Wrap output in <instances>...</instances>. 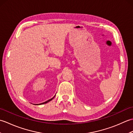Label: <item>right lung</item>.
Returning a JSON list of instances; mask_svg holds the SVG:
<instances>
[{
    "label": "right lung",
    "instance_id": "obj_1",
    "mask_svg": "<svg viewBox=\"0 0 133 133\" xmlns=\"http://www.w3.org/2000/svg\"><path fill=\"white\" fill-rule=\"evenodd\" d=\"M55 96H54V97L53 98H52L51 99H49V100H48V101H46V102H43V103H40V104H44V103H47V102H50V101H51L52 99L54 98L55 97Z\"/></svg>",
    "mask_w": 133,
    "mask_h": 133
}]
</instances>
